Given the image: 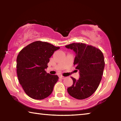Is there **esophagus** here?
Instances as JSON below:
<instances>
[{
	"label": "esophagus",
	"mask_w": 121,
	"mask_h": 121,
	"mask_svg": "<svg viewBox=\"0 0 121 121\" xmlns=\"http://www.w3.org/2000/svg\"><path fill=\"white\" fill-rule=\"evenodd\" d=\"M60 78L61 79H64L65 78V77H64V76H60Z\"/></svg>",
	"instance_id": "obj_1"
}]
</instances>
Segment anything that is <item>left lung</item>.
<instances>
[{"mask_svg": "<svg viewBox=\"0 0 121 121\" xmlns=\"http://www.w3.org/2000/svg\"><path fill=\"white\" fill-rule=\"evenodd\" d=\"M76 54L73 65L79 70V79L71 77L73 84L67 89L69 95L77 99L89 98L95 93L103 75L105 60L99 49L91 45L77 43L65 46Z\"/></svg>", "mask_w": 121, "mask_h": 121, "instance_id": "obj_1", "label": "left lung"}]
</instances>
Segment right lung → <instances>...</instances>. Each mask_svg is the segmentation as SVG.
<instances>
[{
  "label": "right lung",
  "mask_w": 121,
  "mask_h": 121,
  "mask_svg": "<svg viewBox=\"0 0 121 121\" xmlns=\"http://www.w3.org/2000/svg\"><path fill=\"white\" fill-rule=\"evenodd\" d=\"M59 47L48 43L36 41L19 52L16 59L18 79L25 93L36 100H42L52 93L58 81L57 75L47 73L50 58Z\"/></svg>",
  "instance_id": "1"
}]
</instances>
